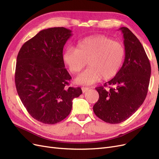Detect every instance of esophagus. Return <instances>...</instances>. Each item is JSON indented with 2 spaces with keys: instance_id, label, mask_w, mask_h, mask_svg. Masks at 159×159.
<instances>
[{
  "instance_id": "esophagus-1",
  "label": "esophagus",
  "mask_w": 159,
  "mask_h": 159,
  "mask_svg": "<svg viewBox=\"0 0 159 159\" xmlns=\"http://www.w3.org/2000/svg\"><path fill=\"white\" fill-rule=\"evenodd\" d=\"M89 88H87V87H82V88H81V89H82L83 93L86 92V91L89 90Z\"/></svg>"
}]
</instances>
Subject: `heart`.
<instances>
[{
  "mask_svg": "<svg viewBox=\"0 0 159 159\" xmlns=\"http://www.w3.org/2000/svg\"><path fill=\"white\" fill-rule=\"evenodd\" d=\"M125 56V49L121 42L104 35H95L84 38L76 48H67L63 60L71 74L78 73L87 65L88 69L75 79L76 83L93 84L102 78L107 80L116 75L121 69Z\"/></svg>",
  "mask_w": 159,
  "mask_h": 159,
  "instance_id": "heart-1",
  "label": "heart"
}]
</instances>
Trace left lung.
Here are the masks:
<instances>
[{"mask_svg": "<svg viewBox=\"0 0 159 159\" xmlns=\"http://www.w3.org/2000/svg\"><path fill=\"white\" fill-rule=\"evenodd\" d=\"M123 33L125 57L121 68L103 86L96 88L99 99L93 105L96 116L111 124L125 121L145 101L150 81V61L141 43L128 28ZM109 86L110 89L104 88Z\"/></svg>", "mask_w": 159, "mask_h": 159, "instance_id": "1", "label": "left lung"}]
</instances>
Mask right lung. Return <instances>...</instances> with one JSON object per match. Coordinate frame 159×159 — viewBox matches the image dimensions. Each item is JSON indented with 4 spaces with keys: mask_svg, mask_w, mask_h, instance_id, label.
<instances>
[{
    "mask_svg": "<svg viewBox=\"0 0 159 159\" xmlns=\"http://www.w3.org/2000/svg\"><path fill=\"white\" fill-rule=\"evenodd\" d=\"M71 30L64 27L42 30L22 45L15 71L17 93L31 116L52 125L68 117L72 100L82 93L68 87L71 79L65 68L63 48Z\"/></svg>",
    "mask_w": 159,
    "mask_h": 159,
    "instance_id": "add662e5",
    "label": "right lung"
}]
</instances>
